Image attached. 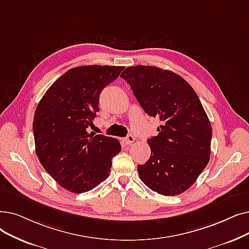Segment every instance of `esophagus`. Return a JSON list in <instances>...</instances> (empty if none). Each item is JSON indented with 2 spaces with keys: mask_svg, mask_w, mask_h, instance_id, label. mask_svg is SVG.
Returning <instances> with one entry per match:
<instances>
[{
  "mask_svg": "<svg viewBox=\"0 0 249 249\" xmlns=\"http://www.w3.org/2000/svg\"><path fill=\"white\" fill-rule=\"evenodd\" d=\"M124 142L126 144H131L135 142V137L133 135H128L126 138H124Z\"/></svg>",
  "mask_w": 249,
  "mask_h": 249,
  "instance_id": "1",
  "label": "esophagus"
}]
</instances>
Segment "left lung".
Returning a JSON list of instances; mask_svg holds the SVG:
<instances>
[{
	"label": "left lung",
	"instance_id": "1",
	"mask_svg": "<svg viewBox=\"0 0 249 249\" xmlns=\"http://www.w3.org/2000/svg\"><path fill=\"white\" fill-rule=\"evenodd\" d=\"M121 77L144 112L163 122L159 134L147 139L151 154L137 167L140 179L166 196L183 193L210 160L212 125L199 98L185 79L170 70L138 65L126 68Z\"/></svg>",
	"mask_w": 249,
	"mask_h": 249
}]
</instances>
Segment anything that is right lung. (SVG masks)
Masks as SVG:
<instances>
[{"label":"right lung","instance_id":"add662e5","mask_svg":"<svg viewBox=\"0 0 249 249\" xmlns=\"http://www.w3.org/2000/svg\"><path fill=\"white\" fill-rule=\"evenodd\" d=\"M124 67H75L52 84L37 105L34 118L36 156L59 184L82 193L109 176L112 159L121 151L119 140L86 129L100 111L102 90Z\"/></svg>","mask_w":249,"mask_h":249}]
</instances>
